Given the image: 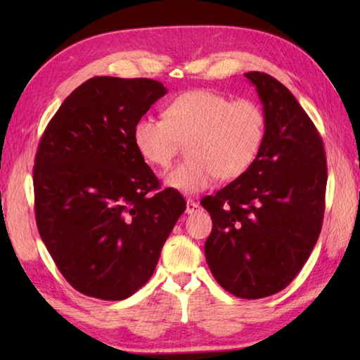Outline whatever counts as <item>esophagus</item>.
I'll return each instance as SVG.
<instances>
[{
	"label": "esophagus",
	"mask_w": 360,
	"mask_h": 360,
	"mask_svg": "<svg viewBox=\"0 0 360 360\" xmlns=\"http://www.w3.org/2000/svg\"><path fill=\"white\" fill-rule=\"evenodd\" d=\"M200 209H201V205L198 204L195 200H187V209H186V212L188 213V215H193V213H196Z\"/></svg>",
	"instance_id": "esophagus-1"
}]
</instances>
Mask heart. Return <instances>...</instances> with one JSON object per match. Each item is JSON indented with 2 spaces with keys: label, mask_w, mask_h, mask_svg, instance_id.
Listing matches in <instances>:
<instances>
[{
  "label": "heart",
  "mask_w": 360,
  "mask_h": 360,
  "mask_svg": "<svg viewBox=\"0 0 360 360\" xmlns=\"http://www.w3.org/2000/svg\"><path fill=\"white\" fill-rule=\"evenodd\" d=\"M165 116L141 117L133 141L142 159L160 168L170 165L182 143L188 142V159L165 176L167 186L182 193L201 192L218 178H240L254 165L266 139L262 105L250 98L233 101L212 89L176 96Z\"/></svg>",
  "instance_id": "obj_1"
}]
</instances>
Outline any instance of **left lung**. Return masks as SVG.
<instances>
[{
    "mask_svg": "<svg viewBox=\"0 0 360 360\" xmlns=\"http://www.w3.org/2000/svg\"><path fill=\"white\" fill-rule=\"evenodd\" d=\"M254 83L267 119L249 170L201 200L212 232L205 259L229 292L255 300L285 289L307 263L322 231L326 156L316 125L292 93L266 72Z\"/></svg>",
    "mask_w": 360,
    "mask_h": 360,
    "instance_id": "left-lung-1",
    "label": "left lung"
}]
</instances>
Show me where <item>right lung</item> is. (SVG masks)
<instances>
[{
  "label": "right lung",
  "mask_w": 360,
  "mask_h": 360,
  "mask_svg": "<svg viewBox=\"0 0 360 360\" xmlns=\"http://www.w3.org/2000/svg\"><path fill=\"white\" fill-rule=\"evenodd\" d=\"M167 89L151 79L93 77L65 98L38 143L35 221L79 292L124 300L155 272L186 200L137 151L133 128Z\"/></svg>",
  "instance_id": "add662e5"
}]
</instances>
